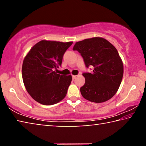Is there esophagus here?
Here are the masks:
<instances>
[{
  "label": "esophagus",
  "instance_id": "34e87169",
  "mask_svg": "<svg viewBox=\"0 0 146 146\" xmlns=\"http://www.w3.org/2000/svg\"><path fill=\"white\" fill-rule=\"evenodd\" d=\"M76 78V75H73L72 76V78L73 79V80H74V79H75Z\"/></svg>",
  "mask_w": 146,
  "mask_h": 146
}]
</instances>
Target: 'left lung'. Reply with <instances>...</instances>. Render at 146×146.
Masks as SVG:
<instances>
[{"label":"left lung","mask_w":146,"mask_h":146,"mask_svg":"<svg viewBox=\"0 0 146 146\" xmlns=\"http://www.w3.org/2000/svg\"><path fill=\"white\" fill-rule=\"evenodd\" d=\"M73 50L82 56L86 68L92 66V73H84V85L80 93L86 100L106 102L117 93L123 73L122 61L115 47L105 38L94 37L76 42Z\"/></svg>","instance_id":"obj_1"}]
</instances>
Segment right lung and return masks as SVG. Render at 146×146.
Returning <instances> with one entry per match:
<instances>
[{"label": "right lung", "mask_w": 146, "mask_h": 146, "mask_svg": "<svg viewBox=\"0 0 146 146\" xmlns=\"http://www.w3.org/2000/svg\"><path fill=\"white\" fill-rule=\"evenodd\" d=\"M73 42L41 40L24 58L22 74L28 93L43 105H53L66 97L72 76L57 74L64 53Z\"/></svg>", "instance_id": "add662e5"}]
</instances>
